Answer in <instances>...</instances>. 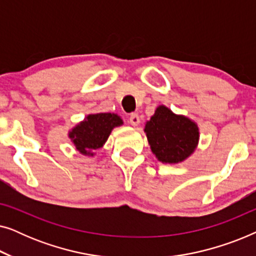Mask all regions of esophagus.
Segmentation results:
<instances>
[{
  "instance_id": "1",
  "label": "esophagus",
  "mask_w": 256,
  "mask_h": 256,
  "mask_svg": "<svg viewBox=\"0 0 256 256\" xmlns=\"http://www.w3.org/2000/svg\"><path fill=\"white\" fill-rule=\"evenodd\" d=\"M129 124L132 126H138L140 124V118L136 113H132L130 116H129Z\"/></svg>"
}]
</instances>
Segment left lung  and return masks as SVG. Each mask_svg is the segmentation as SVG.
Wrapping results in <instances>:
<instances>
[{"mask_svg":"<svg viewBox=\"0 0 256 256\" xmlns=\"http://www.w3.org/2000/svg\"><path fill=\"white\" fill-rule=\"evenodd\" d=\"M144 132L152 152L164 163L184 160L194 152L199 138L194 122L164 106L157 108L146 122Z\"/></svg>","mask_w":256,"mask_h":256,"instance_id":"1","label":"left lung"}]
</instances>
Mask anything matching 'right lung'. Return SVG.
<instances>
[{
	"label": "right lung",
	"instance_id": "add662e5",
	"mask_svg": "<svg viewBox=\"0 0 256 256\" xmlns=\"http://www.w3.org/2000/svg\"><path fill=\"white\" fill-rule=\"evenodd\" d=\"M122 124L124 122L116 114L100 113L88 115L85 121L70 132V138L73 140L76 148L82 154L87 155L90 150L101 148L107 141L112 129Z\"/></svg>",
	"mask_w": 256,
	"mask_h": 256
}]
</instances>
